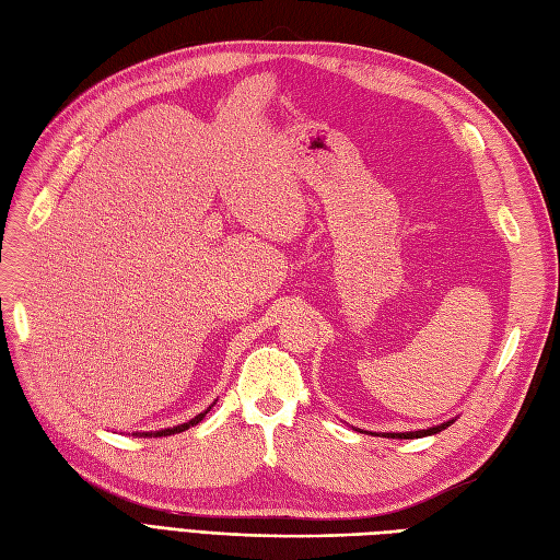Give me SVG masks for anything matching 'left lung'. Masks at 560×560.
Segmentation results:
<instances>
[{
	"mask_svg": "<svg viewBox=\"0 0 560 560\" xmlns=\"http://www.w3.org/2000/svg\"><path fill=\"white\" fill-rule=\"evenodd\" d=\"M457 418H451V420H446V422H442V425H432V428H428V430H413V432H383V436H389V439H420V436H430V434H436V432H442V430H446V428H451L453 422H455Z\"/></svg>",
	"mask_w": 560,
	"mask_h": 560,
	"instance_id": "left-lung-1",
	"label": "left lung"
}]
</instances>
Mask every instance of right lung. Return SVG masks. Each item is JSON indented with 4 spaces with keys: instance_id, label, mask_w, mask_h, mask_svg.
I'll use <instances>...</instances> for the list:
<instances>
[{
    "instance_id": "1",
    "label": "right lung",
    "mask_w": 560,
    "mask_h": 560,
    "mask_svg": "<svg viewBox=\"0 0 560 560\" xmlns=\"http://www.w3.org/2000/svg\"><path fill=\"white\" fill-rule=\"evenodd\" d=\"M214 406V404H212ZM212 406H208L206 411L202 413H198V416H194L189 422H182V425H175V428H165V430H156V432H132V436H171V434H179V432H184V430H189V428H194V425H198V422L206 418V413L212 409Z\"/></svg>"
}]
</instances>
